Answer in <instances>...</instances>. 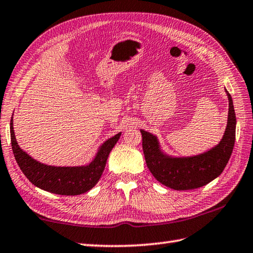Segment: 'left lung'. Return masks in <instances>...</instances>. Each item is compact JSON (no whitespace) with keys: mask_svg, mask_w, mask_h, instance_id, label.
<instances>
[{"mask_svg":"<svg viewBox=\"0 0 253 253\" xmlns=\"http://www.w3.org/2000/svg\"><path fill=\"white\" fill-rule=\"evenodd\" d=\"M227 95L229 100V112L225 135L215 148L200 156L189 158L166 156L160 150L157 138L149 132L140 130L142 150L148 169L163 185L177 191L194 190L206 185L224 171L236 139L235 108L228 92Z\"/></svg>","mask_w":253,"mask_h":253,"instance_id":"8db88e82","label":"left lung"}]
</instances>
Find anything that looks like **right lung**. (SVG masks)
Here are the masks:
<instances>
[{
  "mask_svg": "<svg viewBox=\"0 0 253 253\" xmlns=\"http://www.w3.org/2000/svg\"><path fill=\"white\" fill-rule=\"evenodd\" d=\"M12 149L18 167L34 185L59 195H79L90 191L100 180L105 169L108 155L116 145L122 132L103 143L90 165L84 167H51L34 160L17 145L13 129V118L9 123Z\"/></svg>",
  "mask_w": 253,
  "mask_h": 253,
  "instance_id": "1",
  "label": "right lung"
}]
</instances>
